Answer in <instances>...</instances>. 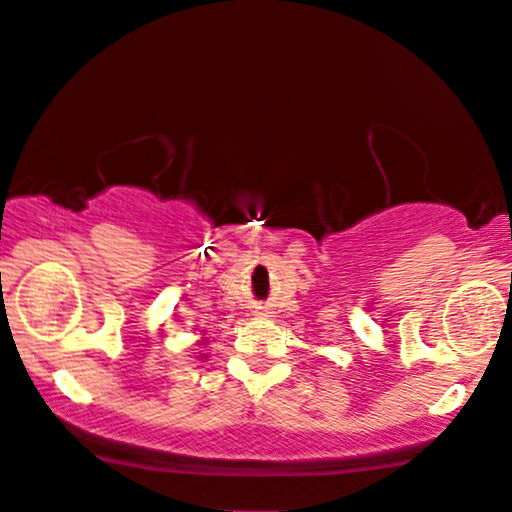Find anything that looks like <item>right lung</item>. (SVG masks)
<instances>
[{
    "mask_svg": "<svg viewBox=\"0 0 512 512\" xmlns=\"http://www.w3.org/2000/svg\"><path fill=\"white\" fill-rule=\"evenodd\" d=\"M200 344H208V339H205V337H200ZM200 356H208V354H200Z\"/></svg>",
    "mask_w": 512,
    "mask_h": 512,
    "instance_id": "1",
    "label": "right lung"
}]
</instances>
